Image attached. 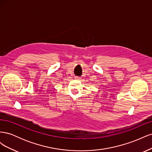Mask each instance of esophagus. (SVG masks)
Instances as JSON below:
<instances>
[{
	"label": "esophagus",
	"instance_id": "1",
	"mask_svg": "<svg viewBox=\"0 0 152 152\" xmlns=\"http://www.w3.org/2000/svg\"><path fill=\"white\" fill-rule=\"evenodd\" d=\"M75 79L76 80H80V78H79V77H75Z\"/></svg>",
	"mask_w": 152,
	"mask_h": 152
}]
</instances>
